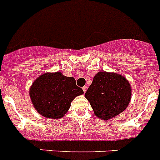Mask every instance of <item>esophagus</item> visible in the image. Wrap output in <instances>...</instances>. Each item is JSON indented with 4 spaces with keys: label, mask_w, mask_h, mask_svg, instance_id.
Returning a JSON list of instances; mask_svg holds the SVG:
<instances>
[{
    "label": "esophagus",
    "mask_w": 160,
    "mask_h": 160,
    "mask_svg": "<svg viewBox=\"0 0 160 160\" xmlns=\"http://www.w3.org/2000/svg\"><path fill=\"white\" fill-rule=\"evenodd\" d=\"M82 90H83V91H84V93H86V91H87V87H83Z\"/></svg>",
    "instance_id": "obj_1"
}]
</instances>
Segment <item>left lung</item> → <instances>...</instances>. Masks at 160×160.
Here are the masks:
<instances>
[{"label":"left lung","instance_id":"obj_1","mask_svg":"<svg viewBox=\"0 0 160 160\" xmlns=\"http://www.w3.org/2000/svg\"><path fill=\"white\" fill-rule=\"evenodd\" d=\"M132 96L129 82L117 73L99 71L85 94L94 113L100 120L108 121L124 112Z\"/></svg>","mask_w":160,"mask_h":160}]
</instances>
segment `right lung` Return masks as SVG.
Returning <instances> with one entry per match:
<instances>
[{"instance_id":"add662e5","label":"right lung","mask_w":160,"mask_h":160,"mask_svg":"<svg viewBox=\"0 0 160 160\" xmlns=\"http://www.w3.org/2000/svg\"><path fill=\"white\" fill-rule=\"evenodd\" d=\"M83 93L73 77H66L59 71L41 74L29 91L31 103L38 113L56 120L62 118L75 97Z\"/></svg>"}]
</instances>
